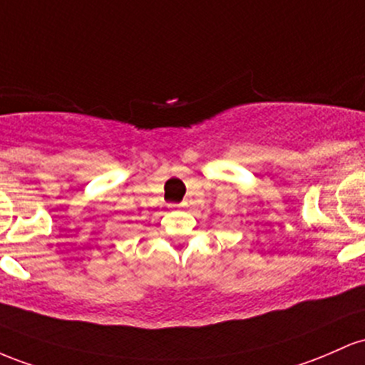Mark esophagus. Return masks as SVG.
I'll use <instances>...</instances> for the list:
<instances>
[{"label": "esophagus", "instance_id": "obj_1", "mask_svg": "<svg viewBox=\"0 0 365 365\" xmlns=\"http://www.w3.org/2000/svg\"><path fill=\"white\" fill-rule=\"evenodd\" d=\"M169 207L172 208V210H178V208H182V205L181 203H170Z\"/></svg>", "mask_w": 365, "mask_h": 365}]
</instances>
